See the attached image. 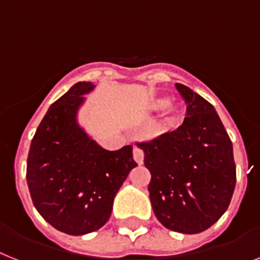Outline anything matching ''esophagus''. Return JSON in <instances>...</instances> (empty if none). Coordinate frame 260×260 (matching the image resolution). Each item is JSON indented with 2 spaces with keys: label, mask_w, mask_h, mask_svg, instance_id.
I'll use <instances>...</instances> for the list:
<instances>
[{
  "label": "esophagus",
  "mask_w": 260,
  "mask_h": 260,
  "mask_svg": "<svg viewBox=\"0 0 260 260\" xmlns=\"http://www.w3.org/2000/svg\"><path fill=\"white\" fill-rule=\"evenodd\" d=\"M134 159H135V161H136L137 164L144 163V152H143V149L135 147V148H134Z\"/></svg>",
  "instance_id": "1"
}]
</instances>
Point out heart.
<instances>
[{
    "label": "heart",
    "mask_w": 260,
    "mask_h": 260,
    "mask_svg": "<svg viewBox=\"0 0 260 260\" xmlns=\"http://www.w3.org/2000/svg\"><path fill=\"white\" fill-rule=\"evenodd\" d=\"M164 110L163 115L160 117L159 128L161 131L172 129L174 126H176L180 121L181 111L180 107L174 103H168V99L166 96H155L152 97L148 103V111L149 112H159Z\"/></svg>",
    "instance_id": "heart-1"
}]
</instances>
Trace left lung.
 <instances>
[{
	"mask_svg": "<svg viewBox=\"0 0 260 260\" xmlns=\"http://www.w3.org/2000/svg\"><path fill=\"white\" fill-rule=\"evenodd\" d=\"M187 117L174 132L137 144L151 172L149 199L168 230L199 234L229 208L236 183L233 143L215 108L188 86L176 84Z\"/></svg>",
	"mask_w": 260,
	"mask_h": 260,
	"instance_id": "8db88e82",
	"label": "left lung"
}]
</instances>
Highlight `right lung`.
<instances>
[{
  "instance_id": "1",
  "label": "right lung",
  "mask_w": 260,
  "mask_h": 260,
  "mask_svg": "<svg viewBox=\"0 0 260 260\" xmlns=\"http://www.w3.org/2000/svg\"><path fill=\"white\" fill-rule=\"evenodd\" d=\"M93 82L80 81L50 105L31 140L26 181L36 210L68 235L101 229L113 200L137 166L132 145L108 151L79 124L77 115Z\"/></svg>"
}]
</instances>
